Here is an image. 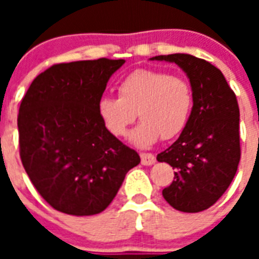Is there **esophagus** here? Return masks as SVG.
<instances>
[{"mask_svg": "<svg viewBox=\"0 0 259 259\" xmlns=\"http://www.w3.org/2000/svg\"><path fill=\"white\" fill-rule=\"evenodd\" d=\"M156 162V157L152 153H141V164L142 165H152Z\"/></svg>", "mask_w": 259, "mask_h": 259, "instance_id": "esophagus-1", "label": "esophagus"}]
</instances>
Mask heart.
<instances>
[{"label": "heart", "instance_id": "heart-1", "mask_svg": "<svg viewBox=\"0 0 259 259\" xmlns=\"http://www.w3.org/2000/svg\"><path fill=\"white\" fill-rule=\"evenodd\" d=\"M193 107V89L183 76L158 70H136L118 86V97H102L98 114L114 137H125L142 119L132 141L148 148L158 138L172 140L185 129Z\"/></svg>", "mask_w": 259, "mask_h": 259}]
</instances>
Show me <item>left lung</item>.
I'll use <instances>...</instances> for the list:
<instances>
[{
    "label": "left lung",
    "mask_w": 259,
    "mask_h": 259,
    "mask_svg": "<svg viewBox=\"0 0 259 259\" xmlns=\"http://www.w3.org/2000/svg\"><path fill=\"white\" fill-rule=\"evenodd\" d=\"M152 60L176 63L189 78L193 107L180 137L157 154L175 180L162 189L173 208L200 212L215 204L231 184L241 160L239 106L219 68L192 55H160Z\"/></svg>",
    "instance_id": "1"
}]
</instances>
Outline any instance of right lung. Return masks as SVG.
<instances>
[{"label":"right lung","mask_w":259,"mask_h":259,"mask_svg":"<svg viewBox=\"0 0 259 259\" xmlns=\"http://www.w3.org/2000/svg\"><path fill=\"white\" fill-rule=\"evenodd\" d=\"M123 63L101 58L54 64L22 98L17 117L21 162L42 199L60 212H102L126 173L141 161L107 132L98 114L110 76Z\"/></svg>","instance_id":"right-lung-1"}]
</instances>
